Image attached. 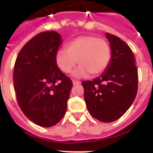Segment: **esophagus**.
<instances>
[{
  "label": "esophagus",
  "mask_w": 153,
  "mask_h": 153,
  "mask_svg": "<svg viewBox=\"0 0 153 153\" xmlns=\"http://www.w3.org/2000/svg\"><path fill=\"white\" fill-rule=\"evenodd\" d=\"M72 84H73V85H79V84H81V81H76V80H73V81H72Z\"/></svg>",
  "instance_id": "obj_1"
}]
</instances>
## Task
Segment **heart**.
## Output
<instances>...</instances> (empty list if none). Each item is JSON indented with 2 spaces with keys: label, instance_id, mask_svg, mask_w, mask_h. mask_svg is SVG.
<instances>
[{
  "label": "heart",
  "instance_id": "1",
  "mask_svg": "<svg viewBox=\"0 0 153 153\" xmlns=\"http://www.w3.org/2000/svg\"><path fill=\"white\" fill-rule=\"evenodd\" d=\"M111 58L112 50L106 40L83 35L69 41L65 49L58 51L55 63L63 72L69 73L78 62L80 67L73 74L78 78L87 76L89 73L98 76L109 67Z\"/></svg>",
  "mask_w": 153,
  "mask_h": 153
}]
</instances>
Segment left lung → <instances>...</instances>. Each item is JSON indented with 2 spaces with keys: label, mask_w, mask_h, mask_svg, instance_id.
Masks as SVG:
<instances>
[{
  "label": "left lung",
  "mask_w": 153,
  "mask_h": 153,
  "mask_svg": "<svg viewBox=\"0 0 153 153\" xmlns=\"http://www.w3.org/2000/svg\"><path fill=\"white\" fill-rule=\"evenodd\" d=\"M112 58L107 69L92 81H83L84 100L93 118L109 123L130 107L138 91V69L132 51L118 37L106 33Z\"/></svg>",
  "instance_id": "left-lung-1"
}]
</instances>
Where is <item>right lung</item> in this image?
Wrapping results in <instances>:
<instances>
[{"mask_svg":"<svg viewBox=\"0 0 153 153\" xmlns=\"http://www.w3.org/2000/svg\"><path fill=\"white\" fill-rule=\"evenodd\" d=\"M63 40L55 31L35 35L21 49L14 67V88L18 105L35 124L50 127L65 115L72 87L55 63Z\"/></svg>","mask_w":153,"mask_h":153,"instance_id":"add662e5","label":"right lung"}]
</instances>
